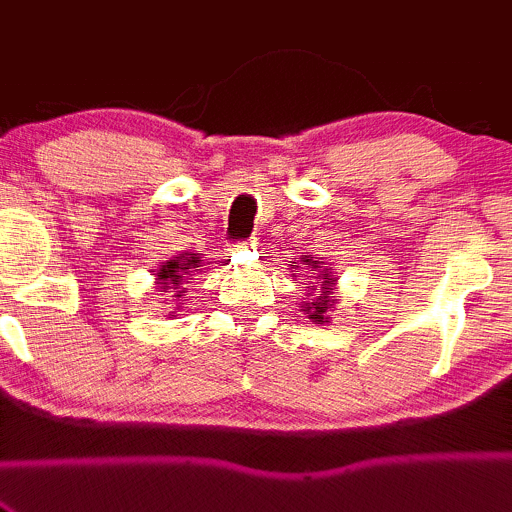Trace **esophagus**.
Instances as JSON below:
<instances>
[{
    "mask_svg": "<svg viewBox=\"0 0 512 512\" xmlns=\"http://www.w3.org/2000/svg\"><path fill=\"white\" fill-rule=\"evenodd\" d=\"M256 246H258V242H256V239H254V237H251V239H246V242H242V244H239V246H237V249H244V251H254V249H256Z\"/></svg>",
    "mask_w": 512,
    "mask_h": 512,
    "instance_id": "esophagus-1",
    "label": "esophagus"
}]
</instances>
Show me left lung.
<instances>
[{
  "label": "left lung",
  "mask_w": 512,
  "mask_h": 512,
  "mask_svg": "<svg viewBox=\"0 0 512 512\" xmlns=\"http://www.w3.org/2000/svg\"><path fill=\"white\" fill-rule=\"evenodd\" d=\"M292 278H302L304 285L309 287L306 290V297H309V302L302 304V311L304 314H309V318L314 323H328L330 316L328 311L335 309V302L338 299H333V290H335V278L333 273H330L328 266H323V261H314V256H304V263L302 266H297V270L292 273ZM321 289L322 294L318 295L317 290Z\"/></svg>",
  "instance_id": "1"
}]
</instances>
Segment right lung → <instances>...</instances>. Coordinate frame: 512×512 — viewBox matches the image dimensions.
I'll use <instances>...</instances> for the list:
<instances>
[{"label":"right lung","mask_w":512,"mask_h":512,"mask_svg":"<svg viewBox=\"0 0 512 512\" xmlns=\"http://www.w3.org/2000/svg\"><path fill=\"white\" fill-rule=\"evenodd\" d=\"M198 273H203L201 254L182 251V254L172 256L170 261H165L158 270H155V282H158L160 292H170L167 297H172L174 304H182L186 299L184 285L189 280H194V275H198Z\"/></svg>","instance_id":"add662e5"}]
</instances>
